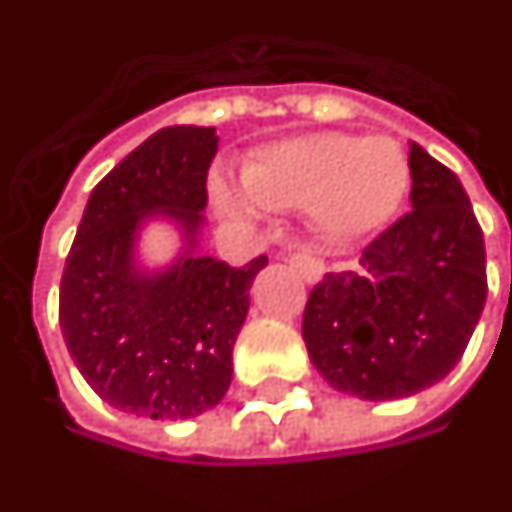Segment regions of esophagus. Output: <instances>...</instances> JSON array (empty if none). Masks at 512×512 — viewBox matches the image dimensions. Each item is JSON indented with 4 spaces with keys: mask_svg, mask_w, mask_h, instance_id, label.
<instances>
[{
    "mask_svg": "<svg viewBox=\"0 0 512 512\" xmlns=\"http://www.w3.org/2000/svg\"><path fill=\"white\" fill-rule=\"evenodd\" d=\"M288 263H291L307 282H318L321 280V274H324V263H321V257H318L313 249L291 252V255H288Z\"/></svg>",
    "mask_w": 512,
    "mask_h": 512,
    "instance_id": "1",
    "label": "esophagus"
}]
</instances>
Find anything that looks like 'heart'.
I'll list each match as a JSON object with an SVG mask.
<instances>
[{
	"instance_id": "b5f03b06",
	"label": "heart",
	"mask_w": 512,
	"mask_h": 512,
	"mask_svg": "<svg viewBox=\"0 0 512 512\" xmlns=\"http://www.w3.org/2000/svg\"><path fill=\"white\" fill-rule=\"evenodd\" d=\"M246 194L268 210L310 207V219L332 241L377 230L399 207L407 188V157L388 135L313 132L260 149L244 166ZM213 199L232 216L255 207L213 180Z\"/></svg>"
}]
</instances>
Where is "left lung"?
<instances>
[{
    "label": "left lung",
    "mask_w": 512,
    "mask_h": 512,
    "mask_svg": "<svg viewBox=\"0 0 512 512\" xmlns=\"http://www.w3.org/2000/svg\"><path fill=\"white\" fill-rule=\"evenodd\" d=\"M410 177L413 210L366 244L360 268L324 274L302 316L321 377L371 402L443 380L488 296L482 227L457 174L410 144Z\"/></svg>",
    "instance_id": "left-lung-1"
}]
</instances>
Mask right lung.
Here are the masks:
<instances>
[{
    "label": "right lung",
    "instance_id": "obj_1",
    "mask_svg": "<svg viewBox=\"0 0 512 512\" xmlns=\"http://www.w3.org/2000/svg\"><path fill=\"white\" fill-rule=\"evenodd\" d=\"M213 127H166L91 191L60 277V330L85 382L144 418H194L224 399L249 288L268 257L230 266L182 257L163 274L132 266L138 221L166 213L196 235L207 205Z\"/></svg>",
    "mask_w": 512,
    "mask_h": 512
}]
</instances>
